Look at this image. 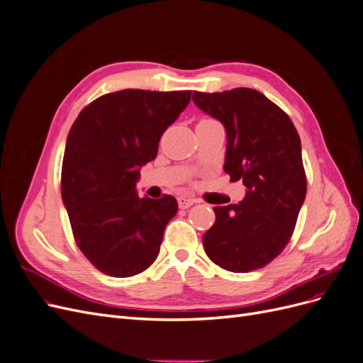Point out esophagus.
Segmentation results:
<instances>
[{"label": "esophagus", "mask_w": 363, "mask_h": 363, "mask_svg": "<svg viewBox=\"0 0 363 363\" xmlns=\"http://www.w3.org/2000/svg\"><path fill=\"white\" fill-rule=\"evenodd\" d=\"M195 203H196V200L186 199V196H180V199H179V207L180 208H188V207H191Z\"/></svg>", "instance_id": "esophagus-1"}]
</instances>
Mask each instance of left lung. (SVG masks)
I'll return each mask as SVG.
<instances>
[{"mask_svg": "<svg viewBox=\"0 0 363 363\" xmlns=\"http://www.w3.org/2000/svg\"><path fill=\"white\" fill-rule=\"evenodd\" d=\"M195 106L225 128L224 171L247 188L238 204L215 206L206 255L232 272L263 268L288 245L306 199L301 140L289 116L259 91L194 92Z\"/></svg>", "mask_w": 363, "mask_h": 363, "instance_id": "obj_1", "label": "left lung"}]
</instances>
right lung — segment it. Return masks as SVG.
Listing matches in <instances>:
<instances>
[{
	"instance_id": "right-lung-1",
	"label": "right lung",
	"mask_w": 363,
	"mask_h": 363,
	"mask_svg": "<svg viewBox=\"0 0 363 363\" xmlns=\"http://www.w3.org/2000/svg\"><path fill=\"white\" fill-rule=\"evenodd\" d=\"M191 94H106L86 106L71 127L62 164V200L77 245L107 276H136L159 255L177 200L172 195L139 199L136 183Z\"/></svg>"
}]
</instances>
